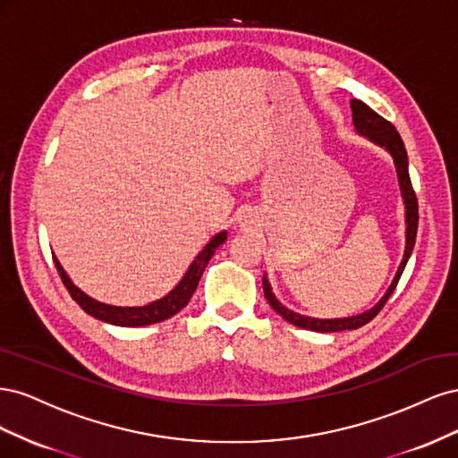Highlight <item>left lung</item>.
<instances>
[{
  "instance_id": "8db88e82",
  "label": "left lung",
  "mask_w": 458,
  "mask_h": 458,
  "mask_svg": "<svg viewBox=\"0 0 458 458\" xmlns=\"http://www.w3.org/2000/svg\"><path fill=\"white\" fill-rule=\"evenodd\" d=\"M352 116H353V126L355 131L359 135L367 137V140L374 145H378L382 148H386L390 152L394 164H395V172H397V182H399V189H401V199H403L405 204V252H403V259H401L397 273L394 276L392 284L387 286L386 294L374 303V306L363 313L359 315H352V317H342V318H317V317H308V315H300L294 313L293 310L284 308L283 303L275 298L271 284L267 281V275H263V294H266L269 306L279 313L284 321L293 323L294 327L300 328H308V330H315V332H340V330H355L359 327L367 325L369 321H372L374 317L380 313V310L384 308V303L387 301V298L392 296V293L395 290L401 273H403L407 261L412 254L414 248V241H417V229H419V202H417V195H414L412 185H411V177H409V158H407V150L403 145V140L397 133V130L392 126L390 122L384 120L380 114L374 113V110L365 105L363 101L352 99Z\"/></svg>"
}]
</instances>
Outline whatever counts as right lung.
Returning <instances> with one entry per match:
<instances>
[{"label": "right lung", "instance_id": "1", "mask_svg": "<svg viewBox=\"0 0 458 458\" xmlns=\"http://www.w3.org/2000/svg\"><path fill=\"white\" fill-rule=\"evenodd\" d=\"M227 241V231H219L217 234L208 241V244L199 252L195 261L191 263L187 273L182 276L168 294L162 296L160 300H155L147 303V306H135V308H122V306H110V303L97 301L91 296H88L71 281V276L66 275L63 269L61 261L53 256L55 267H57L61 279L66 286L68 293H71L72 300L78 303V306L84 310L88 315L99 318L103 323L108 325H116V327H147V325H155L160 321H165V318L174 317L177 311H182L191 296L195 294V290L199 286L200 276L208 266V261L216 254L217 248Z\"/></svg>", "mask_w": 458, "mask_h": 458}]
</instances>
